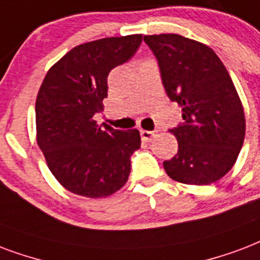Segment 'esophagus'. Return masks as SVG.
Here are the masks:
<instances>
[{"mask_svg": "<svg viewBox=\"0 0 260 260\" xmlns=\"http://www.w3.org/2000/svg\"><path fill=\"white\" fill-rule=\"evenodd\" d=\"M140 136H142V139H143L144 142H151L152 138L155 136V132H154V131L142 129L140 131Z\"/></svg>", "mask_w": 260, "mask_h": 260, "instance_id": "obj_1", "label": "esophagus"}]
</instances>
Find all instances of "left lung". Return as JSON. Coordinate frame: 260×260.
Wrapping results in <instances>:
<instances>
[{
  "instance_id": "8db88e82",
  "label": "left lung",
  "mask_w": 260,
  "mask_h": 260,
  "mask_svg": "<svg viewBox=\"0 0 260 260\" xmlns=\"http://www.w3.org/2000/svg\"><path fill=\"white\" fill-rule=\"evenodd\" d=\"M162 84L183 110V124L169 132L177 154L164 162L170 178L209 185L233 168L245 136L244 109L222 61L213 49L177 34L146 35Z\"/></svg>"
}]
</instances>
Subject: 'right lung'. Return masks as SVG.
I'll list each match as a JSON object with an SVG mask.
<instances>
[{"instance_id": "add662e5", "label": "right lung", "mask_w": 260, "mask_h": 260, "mask_svg": "<svg viewBox=\"0 0 260 260\" xmlns=\"http://www.w3.org/2000/svg\"><path fill=\"white\" fill-rule=\"evenodd\" d=\"M142 35L83 43L55 62L37 96V142L65 189L106 198L125 185L131 155L140 148L138 129L98 125L95 113L108 96V75L134 57Z\"/></svg>"}]
</instances>
